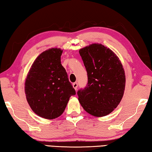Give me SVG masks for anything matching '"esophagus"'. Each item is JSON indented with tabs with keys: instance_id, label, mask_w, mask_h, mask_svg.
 <instances>
[{
	"instance_id": "obj_1",
	"label": "esophagus",
	"mask_w": 152,
	"mask_h": 152,
	"mask_svg": "<svg viewBox=\"0 0 152 152\" xmlns=\"http://www.w3.org/2000/svg\"><path fill=\"white\" fill-rule=\"evenodd\" d=\"M72 86H73V87H74V88L75 89V90H76L77 88H78V83H77V82H74V83H73Z\"/></svg>"
}]
</instances>
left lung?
<instances>
[{"label": "left lung", "instance_id": "left-lung-1", "mask_svg": "<svg viewBox=\"0 0 152 152\" xmlns=\"http://www.w3.org/2000/svg\"><path fill=\"white\" fill-rule=\"evenodd\" d=\"M88 76V83L77 92L82 107L95 117L109 115L121 101L125 75L119 58L110 49L93 43L79 51Z\"/></svg>", "mask_w": 152, "mask_h": 152}]
</instances>
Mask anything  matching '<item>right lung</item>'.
Listing matches in <instances>:
<instances>
[{
    "instance_id": "right-lung-1",
    "label": "right lung",
    "mask_w": 152,
    "mask_h": 152,
    "mask_svg": "<svg viewBox=\"0 0 152 152\" xmlns=\"http://www.w3.org/2000/svg\"><path fill=\"white\" fill-rule=\"evenodd\" d=\"M62 50L51 48L36 58L27 76L25 91L33 112L48 119L62 114L76 91L61 64Z\"/></svg>"
}]
</instances>
